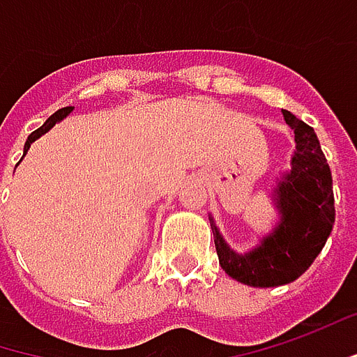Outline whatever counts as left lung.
Here are the masks:
<instances>
[{
  "label": "left lung",
  "mask_w": 357,
  "mask_h": 357,
  "mask_svg": "<svg viewBox=\"0 0 357 357\" xmlns=\"http://www.w3.org/2000/svg\"><path fill=\"white\" fill-rule=\"evenodd\" d=\"M295 133L291 169L277 178L271 198L279 212L277 226L248 250L236 252L210 216L214 244L224 273L248 287H279L299 279L317 259L335 222L333 179L313 127L283 111Z\"/></svg>",
  "instance_id": "obj_1"
}]
</instances>
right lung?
Listing matches in <instances>:
<instances>
[{
    "label": "right lung",
    "mask_w": 357,
    "mask_h": 357,
    "mask_svg": "<svg viewBox=\"0 0 357 357\" xmlns=\"http://www.w3.org/2000/svg\"><path fill=\"white\" fill-rule=\"evenodd\" d=\"M73 111H74L73 107H66V109H60V111H56V113H54V115L50 116V119H48V121H46V123H44L42 127H40V129H36L33 133H30V137H28V141H26V145H24V155L28 153V149L32 147V143H33V141H36V139H40V137L44 135V133H48V131L52 129L56 123L64 121V119L70 115Z\"/></svg>",
    "instance_id": "add662e5"
}]
</instances>
